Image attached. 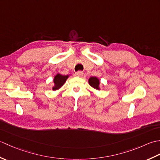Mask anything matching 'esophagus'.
<instances>
[{"instance_id":"obj_1","label":"esophagus","mask_w":160,"mask_h":160,"mask_svg":"<svg viewBox=\"0 0 160 160\" xmlns=\"http://www.w3.org/2000/svg\"><path fill=\"white\" fill-rule=\"evenodd\" d=\"M83 74H84V73L82 72V71H77L76 72V76L78 77H82L83 76Z\"/></svg>"}]
</instances>
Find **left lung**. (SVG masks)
<instances>
[{"instance_id":"obj_1","label":"left lung","mask_w":160,"mask_h":160,"mask_svg":"<svg viewBox=\"0 0 160 160\" xmlns=\"http://www.w3.org/2000/svg\"><path fill=\"white\" fill-rule=\"evenodd\" d=\"M89 83L91 87L98 90H100V80L96 77H91L89 79Z\"/></svg>"}]
</instances>
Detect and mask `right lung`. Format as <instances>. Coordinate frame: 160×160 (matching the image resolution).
<instances>
[{
	"label": "right lung",
	"instance_id": "1",
	"mask_svg": "<svg viewBox=\"0 0 160 160\" xmlns=\"http://www.w3.org/2000/svg\"><path fill=\"white\" fill-rule=\"evenodd\" d=\"M68 78H69V75H67V76H63V75H61L60 73L56 74L53 79L54 86L53 87L52 89L53 91L59 89L60 87H62L64 82H66Z\"/></svg>",
	"mask_w": 160,
	"mask_h": 160
}]
</instances>
